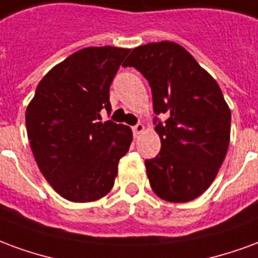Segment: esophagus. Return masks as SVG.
Segmentation results:
<instances>
[{
    "label": "esophagus",
    "mask_w": 258,
    "mask_h": 258,
    "mask_svg": "<svg viewBox=\"0 0 258 258\" xmlns=\"http://www.w3.org/2000/svg\"><path fill=\"white\" fill-rule=\"evenodd\" d=\"M144 131H145V125H144V124L140 123V124H137V125H134V127H133V133H134L135 138H137V137H140V135L142 134Z\"/></svg>",
    "instance_id": "obj_1"
}]
</instances>
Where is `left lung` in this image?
<instances>
[{
	"mask_svg": "<svg viewBox=\"0 0 258 258\" xmlns=\"http://www.w3.org/2000/svg\"><path fill=\"white\" fill-rule=\"evenodd\" d=\"M148 80L153 96L155 130L162 149L145 160L153 192L167 202L196 199L216 178L227 155L231 110L221 88L184 47L151 42L133 49L123 64Z\"/></svg>",
	"mask_w": 258,
	"mask_h": 258,
	"instance_id": "obj_1",
	"label": "left lung"
}]
</instances>
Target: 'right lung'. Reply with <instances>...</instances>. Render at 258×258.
<instances>
[{
    "instance_id": "right-lung-1",
    "label": "right lung",
    "mask_w": 258,
    "mask_h": 258,
    "mask_svg": "<svg viewBox=\"0 0 258 258\" xmlns=\"http://www.w3.org/2000/svg\"><path fill=\"white\" fill-rule=\"evenodd\" d=\"M130 49H80L48 72L26 110V128L38 168L70 202H94L109 194L118 160L128 152L133 131L101 121L110 113L109 88Z\"/></svg>"
}]
</instances>
